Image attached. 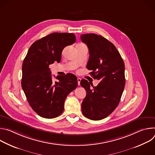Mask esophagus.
Wrapping results in <instances>:
<instances>
[{
	"label": "esophagus",
	"instance_id": "34e87169",
	"mask_svg": "<svg viewBox=\"0 0 155 155\" xmlns=\"http://www.w3.org/2000/svg\"><path fill=\"white\" fill-rule=\"evenodd\" d=\"M81 79L80 78H77V81H78V85H80V81H81Z\"/></svg>",
	"mask_w": 155,
	"mask_h": 155
}]
</instances>
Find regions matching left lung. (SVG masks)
Listing matches in <instances>:
<instances>
[{
    "mask_svg": "<svg viewBox=\"0 0 155 155\" xmlns=\"http://www.w3.org/2000/svg\"><path fill=\"white\" fill-rule=\"evenodd\" d=\"M81 41L89 49L86 68L94 79L100 80L97 86L82 79L80 84L86 91L81 104L84 117L101 120L111 114L120 103L124 86V61L114 44L101 35L85 34Z\"/></svg>",
    "mask_w": 155,
    "mask_h": 155,
    "instance_id": "left-lung-1",
    "label": "left lung"
}]
</instances>
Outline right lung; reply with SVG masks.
Returning <instances> with one entry per match:
<instances>
[{"label": "right lung", "mask_w": 155, "mask_h": 155, "mask_svg": "<svg viewBox=\"0 0 155 155\" xmlns=\"http://www.w3.org/2000/svg\"><path fill=\"white\" fill-rule=\"evenodd\" d=\"M75 41L74 34H50L35 41L24 59L21 86L29 105L41 117L54 118L60 115L65 98L77 87L75 75H58V80L53 81L49 68L55 61L60 62L63 49Z\"/></svg>", "instance_id": "add662e5"}]
</instances>
